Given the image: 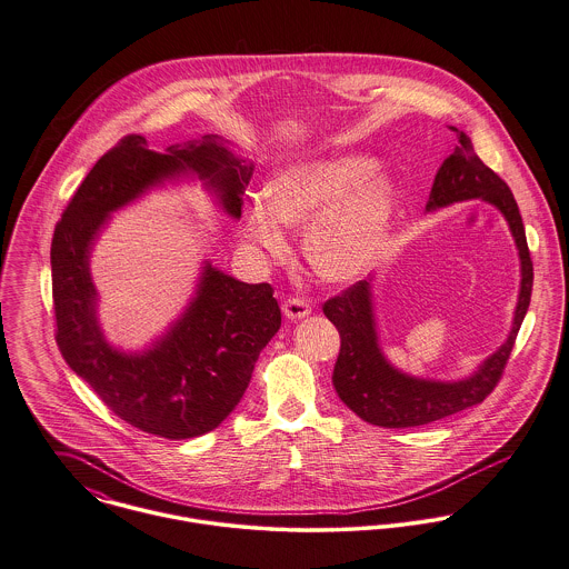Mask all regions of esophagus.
Instances as JSON below:
<instances>
[{"instance_id": "esophagus-1", "label": "esophagus", "mask_w": 569, "mask_h": 569, "mask_svg": "<svg viewBox=\"0 0 569 569\" xmlns=\"http://www.w3.org/2000/svg\"><path fill=\"white\" fill-rule=\"evenodd\" d=\"M282 312L287 319L296 321V319H305L310 315V305L305 298H289L284 305H282Z\"/></svg>"}]
</instances>
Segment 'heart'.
Wrapping results in <instances>:
<instances>
[{
  "label": "heart",
  "instance_id": "1",
  "mask_svg": "<svg viewBox=\"0 0 569 569\" xmlns=\"http://www.w3.org/2000/svg\"><path fill=\"white\" fill-rule=\"evenodd\" d=\"M371 169L365 156L284 167L269 180L264 202L248 207V237L269 254L282 257L289 246L282 223H309L305 254L315 273L330 282L359 278L385 254L398 207L393 180Z\"/></svg>",
  "mask_w": 569,
  "mask_h": 569
}]
</instances>
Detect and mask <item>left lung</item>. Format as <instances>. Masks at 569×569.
<instances>
[{"label":"left lung","instance_id":"left-lung-1","mask_svg":"<svg viewBox=\"0 0 569 569\" xmlns=\"http://www.w3.org/2000/svg\"><path fill=\"white\" fill-rule=\"evenodd\" d=\"M450 130L457 132L459 146L439 167L426 210L480 198L505 214L516 239L521 264L513 328L507 341L466 380H426L396 369L382 355L373 319L371 284L367 280L352 284L341 296L330 298L323 305V315L341 335V350L335 362L332 385L350 411L367 423L382 428L423 426L480 405L500 382L505 365L516 346L519 326L530 305L532 260L516 198L507 182L476 156L466 132L457 130L455 126H450Z\"/></svg>","mask_w":569,"mask_h":569}]
</instances>
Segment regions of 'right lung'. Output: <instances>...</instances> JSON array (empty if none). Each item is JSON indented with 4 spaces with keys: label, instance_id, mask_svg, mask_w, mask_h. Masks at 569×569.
Returning a JSON list of instances; mask_svg holds the SVG:
<instances>
[{
    "label": "right lung",
    "instance_id": "right-lung-1",
    "mask_svg": "<svg viewBox=\"0 0 569 569\" xmlns=\"http://www.w3.org/2000/svg\"><path fill=\"white\" fill-rule=\"evenodd\" d=\"M252 162L214 134L148 150L123 137L96 162L56 223L52 298L56 343L67 365L126 423L164 439H191L217 428L243 398L260 350L282 315L267 282H241L204 262L198 291L180 319L143 352H121L103 337L89 259L110 212L164 180L198 176L221 208L239 219Z\"/></svg>",
    "mask_w": 569,
    "mask_h": 569
}]
</instances>
